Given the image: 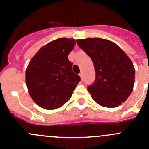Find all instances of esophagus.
I'll list each match as a JSON object with an SVG mask.
<instances>
[{"mask_svg":"<svg viewBox=\"0 0 149 149\" xmlns=\"http://www.w3.org/2000/svg\"><path fill=\"white\" fill-rule=\"evenodd\" d=\"M79 76H80V77H81V80H83V79H84L83 73H81L80 74H79Z\"/></svg>","mask_w":149,"mask_h":149,"instance_id":"esophagus-1","label":"esophagus"}]
</instances>
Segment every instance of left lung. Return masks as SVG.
<instances>
[{
    "label": "left lung",
    "instance_id": "left-lung-1",
    "mask_svg": "<svg viewBox=\"0 0 149 149\" xmlns=\"http://www.w3.org/2000/svg\"><path fill=\"white\" fill-rule=\"evenodd\" d=\"M78 46L92 59L95 80L87 87L99 105L115 108L125 102L133 89L135 71L125 52L112 41L102 38L76 41Z\"/></svg>",
    "mask_w": 149,
    "mask_h": 149
}]
</instances>
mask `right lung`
I'll use <instances>...</instances> for the list:
<instances>
[{
  "label": "right lung",
  "instance_id": "1",
  "mask_svg": "<svg viewBox=\"0 0 149 149\" xmlns=\"http://www.w3.org/2000/svg\"><path fill=\"white\" fill-rule=\"evenodd\" d=\"M75 44L74 39L58 38L46 44L30 60L26 85L32 99L41 108L52 110L63 106L81 81L68 57Z\"/></svg>",
  "mask_w": 149,
  "mask_h": 149
}]
</instances>
